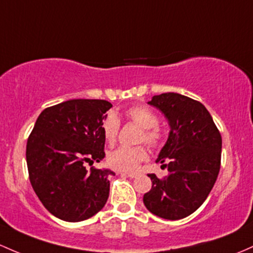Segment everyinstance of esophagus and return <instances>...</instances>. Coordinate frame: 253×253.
I'll list each match as a JSON object with an SVG mask.
<instances>
[{
	"instance_id": "34e87169",
	"label": "esophagus",
	"mask_w": 253,
	"mask_h": 253,
	"mask_svg": "<svg viewBox=\"0 0 253 253\" xmlns=\"http://www.w3.org/2000/svg\"><path fill=\"white\" fill-rule=\"evenodd\" d=\"M122 175H127L128 177H137L138 174L137 173H122Z\"/></svg>"
}]
</instances>
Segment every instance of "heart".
I'll list each match as a JSON object with an SVG mask.
<instances>
[{"mask_svg": "<svg viewBox=\"0 0 253 253\" xmlns=\"http://www.w3.org/2000/svg\"><path fill=\"white\" fill-rule=\"evenodd\" d=\"M125 116L141 127L139 141H145L150 146H158L163 139L162 129L157 126L158 118L154 110L146 105H133L125 110ZM120 129V121L114 114H108L102 122V132L109 144L115 143ZM148 158V151L144 146L115 149L108 155L107 162L113 169L121 171H133L143 161Z\"/></svg>", "mask_w": 253, "mask_h": 253, "instance_id": "1", "label": "heart"}]
</instances>
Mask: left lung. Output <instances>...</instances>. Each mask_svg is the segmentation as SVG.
Listing matches in <instances>:
<instances>
[{
  "label": "left lung",
  "instance_id": "8db88e82",
  "mask_svg": "<svg viewBox=\"0 0 253 253\" xmlns=\"http://www.w3.org/2000/svg\"><path fill=\"white\" fill-rule=\"evenodd\" d=\"M168 120V139L156 162L168 169L158 179L148 174L152 187L144 194L146 209L166 220H180L204 203L221 166L222 138L211 115L201 102L167 92L149 102Z\"/></svg>",
  "mask_w": 253,
  "mask_h": 253
}]
</instances>
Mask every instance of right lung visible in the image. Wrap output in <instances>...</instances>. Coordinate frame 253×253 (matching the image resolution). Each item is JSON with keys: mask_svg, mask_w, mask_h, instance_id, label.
Instances as JSON below:
<instances>
[{"mask_svg": "<svg viewBox=\"0 0 253 253\" xmlns=\"http://www.w3.org/2000/svg\"><path fill=\"white\" fill-rule=\"evenodd\" d=\"M112 103L71 99L46 108L27 139L32 188L50 213L67 222L96 215L109 197V169L86 168L105 156L102 122Z\"/></svg>", "mask_w": 253, "mask_h": 253, "instance_id": "1", "label": "right lung"}]
</instances>
